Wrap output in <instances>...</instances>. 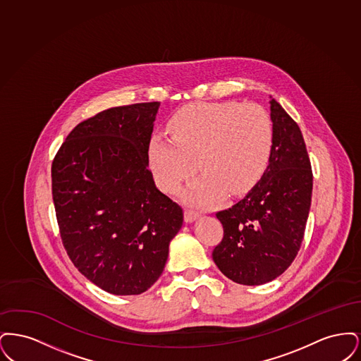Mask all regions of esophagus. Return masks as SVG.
<instances>
[{"label": "esophagus", "instance_id": "34e87169", "mask_svg": "<svg viewBox=\"0 0 361 361\" xmlns=\"http://www.w3.org/2000/svg\"><path fill=\"white\" fill-rule=\"evenodd\" d=\"M199 216H200V214L196 212V211H192V209H187L185 214H184V219H185L187 224H190V222L196 221Z\"/></svg>", "mask_w": 361, "mask_h": 361}]
</instances>
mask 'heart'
<instances>
[{"label":"heart","instance_id":"1","mask_svg":"<svg viewBox=\"0 0 361 361\" xmlns=\"http://www.w3.org/2000/svg\"><path fill=\"white\" fill-rule=\"evenodd\" d=\"M172 137L157 133L149 142V164L159 188L174 193L197 169L203 177L189 187V200L209 206L226 192L253 188L274 150V123L255 104H188L169 121Z\"/></svg>","mask_w":361,"mask_h":361}]
</instances>
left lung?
<instances>
[{
    "mask_svg": "<svg viewBox=\"0 0 361 361\" xmlns=\"http://www.w3.org/2000/svg\"><path fill=\"white\" fill-rule=\"evenodd\" d=\"M269 104L275 135L269 165L242 200L216 212L224 240L212 259L243 286L272 281L291 265L311 206L312 172L302 131L275 99Z\"/></svg>",
    "mask_w": 361,
    "mask_h": 361,
    "instance_id": "8db88e82",
    "label": "left lung"
}]
</instances>
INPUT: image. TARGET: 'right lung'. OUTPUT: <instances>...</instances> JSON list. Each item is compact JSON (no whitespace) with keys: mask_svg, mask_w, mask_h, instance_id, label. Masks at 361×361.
<instances>
[{"mask_svg":"<svg viewBox=\"0 0 361 361\" xmlns=\"http://www.w3.org/2000/svg\"><path fill=\"white\" fill-rule=\"evenodd\" d=\"M158 102L80 123L52 161V200L74 267L104 291L139 295L164 272L183 208L155 187L149 142Z\"/></svg>","mask_w":361,"mask_h":361,"instance_id":"1","label":"right lung"}]
</instances>
